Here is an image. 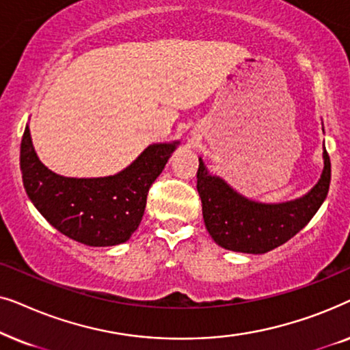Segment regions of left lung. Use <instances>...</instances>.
Listing matches in <instances>:
<instances>
[{"label": "left lung", "mask_w": 350, "mask_h": 350, "mask_svg": "<svg viewBox=\"0 0 350 350\" xmlns=\"http://www.w3.org/2000/svg\"><path fill=\"white\" fill-rule=\"evenodd\" d=\"M325 167L319 183L304 198L284 204H258L210 175L199 159L198 191L205 228L219 247L242 253H266L296 236L323 204L332 180V162L323 148Z\"/></svg>", "instance_id": "obj_1"}]
</instances>
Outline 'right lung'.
<instances>
[{
	"label": "right lung",
	"mask_w": 350,
	"mask_h": 350,
	"mask_svg": "<svg viewBox=\"0 0 350 350\" xmlns=\"http://www.w3.org/2000/svg\"><path fill=\"white\" fill-rule=\"evenodd\" d=\"M175 146L176 143L148 146L118 175L66 178L41 164L27 126L21 143L23 186L38 212L66 237L92 247L116 245L137 231L148 191Z\"/></svg>",
	"instance_id": "obj_1"
}]
</instances>
